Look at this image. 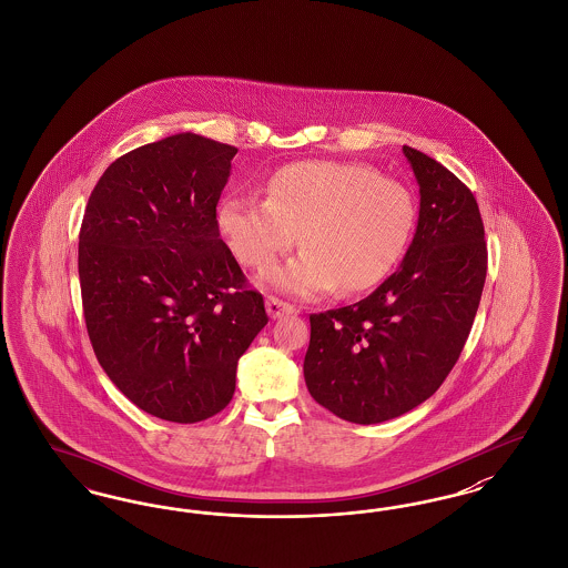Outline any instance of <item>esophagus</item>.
Here are the masks:
<instances>
[{
    "mask_svg": "<svg viewBox=\"0 0 568 568\" xmlns=\"http://www.w3.org/2000/svg\"><path fill=\"white\" fill-rule=\"evenodd\" d=\"M294 311L295 308L292 304H287V302L278 300V297H268L266 300V313H268L271 318L285 317V315H292Z\"/></svg>",
    "mask_w": 568,
    "mask_h": 568,
    "instance_id": "1",
    "label": "esophagus"
}]
</instances>
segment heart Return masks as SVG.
I'll return each mask as SVG.
<instances>
[{
    "label": "heart",
    "instance_id": "b5f03b06",
    "mask_svg": "<svg viewBox=\"0 0 568 568\" xmlns=\"http://www.w3.org/2000/svg\"><path fill=\"white\" fill-rule=\"evenodd\" d=\"M217 232L250 268H268L297 243L306 247L264 276L283 294H357L395 268L414 226V201L395 180L362 162L304 160L276 169L266 199L227 194Z\"/></svg>",
    "mask_w": 568,
    "mask_h": 568
}]
</instances>
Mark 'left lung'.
I'll use <instances>...</instances> for the list:
<instances>
[{
	"label": "left lung",
	"mask_w": 568,
	"mask_h": 568,
	"mask_svg": "<svg viewBox=\"0 0 568 568\" xmlns=\"http://www.w3.org/2000/svg\"><path fill=\"white\" fill-rule=\"evenodd\" d=\"M420 209L399 268L357 304L311 315L304 381L342 420L376 425L420 406L450 374L476 318L488 251L471 190L404 145Z\"/></svg>",
	"instance_id": "1"
}]
</instances>
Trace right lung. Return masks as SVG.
Here are the masks:
<instances>
[{
	"instance_id": "right-lung-1",
	"label": "right lung",
	"mask_w": 568,
	"mask_h": 568,
	"mask_svg": "<svg viewBox=\"0 0 568 568\" xmlns=\"http://www.w3.org/2000/svg\"><path fill=\"white\" fill-rule=\"evenodd\" d=\"M236 152L194 133L141 145L105 169L84 211L78 273L94 355L162 420L226 408L268 323L215 224Z\"/></svg>"
}]
</instances>
